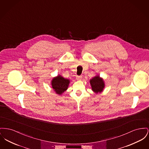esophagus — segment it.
Instances as JSON below:
<instances>
[{"mask_svg":"<svg viewBox=\"0 0 149 149\" xmlns=\"http://www.w3.org/2000/svg\"><path fill=\"white\" fill-rule=\"evenodd\" d=\"M82 78V76L81 75H77V79L78 80H80Z\"/></svg>","mask_w":149,"mask_h":149,"instance_id":"esophagus-1","label":"esophagus"}]
</instances>
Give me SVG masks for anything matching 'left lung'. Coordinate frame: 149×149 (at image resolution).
Segmentation results:
<instances>
[{
  "label": "left lung",
  "mask_w": 149,
  "mask_h": 149,
  "mask_svg": "<svg viewBox=\"0 0 149 149\" xmlns=\"http://www.w3.org/2000/svg\"><path fill=\"white\" fill-rule=\"evenodd\" d=\"M93 91L96 93L101 92L104 88V83L103 80L100 78V76H96L90 80Z\"/></svg>",
  "instance_id": "8db88e82"
}]
</instances>
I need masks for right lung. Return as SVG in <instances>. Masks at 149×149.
Returning a JSON list of instances; mask_svg holds the SVG:
<instances>
[{
	"label": "right lung",
	"mask_w": 149,
	"mask_h": 149,
	"mask_svg": "<svg viewBox=\"0 0 149 149\" xmlns=\"http://www.w3.org/2000/svg\"><path fill=\"white\" fill-rule=\"evenodd\" d=\"M69 83V79H65L59 75L53 78L52 81V86L57 94L61 95L68 89Z\"/></svg>",
	"instance_id": "right-lung-1"
}]
</instances>
